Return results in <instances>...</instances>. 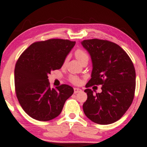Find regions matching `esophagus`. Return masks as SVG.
<instances>
[{
    "instance_id": "esophagus-1",
    "label": "esophagus",
    "mask_w": 147,
    "mask_h": 147,
    "mask_svg": "<svg viewBox=\"0 0 147 147\" xmlns=\"http://www.w3.org/2000/svg\"><path fill=\"white\" fill-rule=\"evenodd\" d=\"M80 91H82V90H81L80 88H74V92H75V94L77 93V92H80Z\"/></svg>"
}]
</instances>
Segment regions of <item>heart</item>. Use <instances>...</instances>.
<instances>
[{"mask_svg":"<svg viewBox=\"0 0 147 147\" xmlns=\"http://www.w3.org/2000/svg\"><path fill=\"white\" fill-rule=\"evenodd\" d=\"M75 56L76 58H77V59L81 63L83 61H88L89 60L88 55L85 51H84L83 50H81V49H78V50H76L75 52ZM67 60H68V58L65 59L64 63H66ZM69 80H70V82H71L72 84H75V85H78V84H80L81 82L80 79H79L78 77L75 75H70V77H69Z\"/></svg>","mask_w":147,"mask_h":147,"instance_id":"1","label":"heart"}]
</instances>
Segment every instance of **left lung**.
<instances>
[{"label": "left lung", "mask_w": 147, "mask_h": 147, "mask_svg": "<svg viewBox=\"0 0 147 147\" xmlns=\"http://www.w3.org/2000/svg\"><path fill=\"white\" fill-rule=\"evenodd\" d=\"M83 47L92 62L91 79L84 90L87 100L83 110L86 117L99 124L119 120L134 98L136 70L129 55L119 45L107 40H84ZM102 85V93L93 94L89 88Z\"/></svg>", "instance_id": "obj_1"}]
</instances>
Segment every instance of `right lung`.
Instances as JSON below:
<instances>
[{
	"mask_svg": "<svg viewBox=\"0 0 147 147\" xmlns=\"http://www.w3.org/2000/svg\"><path fill=\"white\" fill-rule=\"evenodd\" d=\"M75 43L60 38L35 42L17 60L14 69L16 97L33 119L45 122L57 117L73 94V88L67 84L50 88L48 75L61 68Z\"/></svg>",
	"mask_w": 147,
	"mask_h": 147,
	"instance_id": "right-lung-1",
	"label": "right lung"
}]
</instances>
